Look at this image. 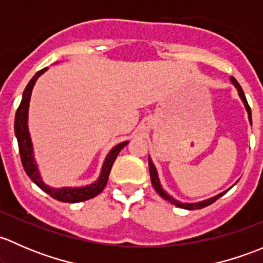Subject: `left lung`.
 I'll list each match as a JSON object with an SVG mask.
<instances>
[{"label":"left lung","instance_id":"obj_1","mask_svg":"<svg viewBox=\"0 0 263 263\" xmlns=\"http://www.w3.org/2000/svg\"><path fill=\"white\" fill-rule=\"evenodd\" d=\"M230 82H232L233 85H234V87L237 89L238 91V95H239V98L242 99L243 104H245V108L247 110V113H248V121L249 123L252 124V112H251V108H249L248 103H247V99H246V95L245 92H243L242 90V86H240L239 84H238V81L235 80L234 78H230ZM148 171H150V178H151V183H153V187L155 188L156 192L160 195V197H163L164 200H166L168 202L173 203V205H176L177 208H181V209H185V210H196V209H202V208H206V206L211 205V203L215 202V201L217 200V198L221 197L222 195H225V193L228 192V191L230 190V188H228L227 191H224V192L219 193V195L214 196V197H210L208 198V200H203V201H198V202H181V201L176 200L174 197H172L171 195H169L168 192H166L165 190H164L163 187H161V183H160V179H159V176H158V171H156L155 165H154L153 160H151V158L148 156Z\"/></svg>","mask_w":263,"mask_h":263}]
</instances>
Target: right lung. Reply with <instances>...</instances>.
Segmentation results:
<instances>
[{"label":"right lung","instance_id":"1","mask_svg":"<svg viewBox=\"0 0 263 263\" xmlns=\"http://www.w3.org/2000/svg\"><path fill=\"white\" fill-rule=\"evenodd\" d=\"M48 67L43 68V70L38 71L35 75L33 76L29 84L26 85L25 90L23 92V99H21L20 105H18L16 115H15V136L17 139L18 144V151H20V158L21 163H23L24 169H25L26 174L29 178L31 179L42 191L48 193L50 197L55 198V200L61 201V202H68V203H75L81 202V201L90 200V198L95 197L99 195L104 187L107 185L108 178H109L110 169H112L113 163H115L116 158L118 156L119 151L122 150L128 141H123L121 144L116 145L112 150L108 153L105 156L104 163H103L102 169H100V174L95 182L91 184L81 185V187H50V185L46 184L41 176L39 172L38 163L35 161L34 158V147L33 142H31L30 132H29L28 127V117H29V104H30V97L33 87L35 85L36 80L41 75H43Z\"/></svg>","mask_w":263,"mask_h":263}]
</instances>
